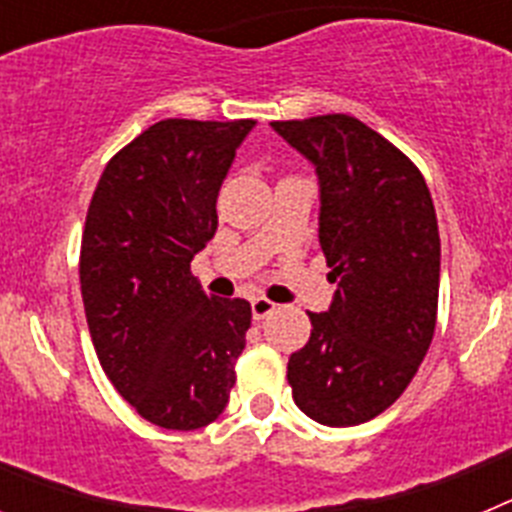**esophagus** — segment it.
<instances>
[{"label":"esophagus","mask_w":512,"mask_h":512,"mask_svg":"<svg viewBox=\"0 0 512 512\" xmlns=\"http://www.w3.org/2000/svg\"><path fill=\"white\" fill-rule=\"evenodd\" d=\"M274 310H277V305H274L271 300H266V297H253L251 300V315L256 323H261L264 318H269Z\"/></svg>","instance_id":"34e87169"}]
</instances>
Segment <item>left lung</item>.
I'll return each instance as SVG.
<instances>
[{"mask_svg":"<svg viewBox=\"0 0 512 512\" xmlns=\"http://www.w3.org/2000/svg\"><path fill=\"white\" fill-rule=\"evenodd\" d=\"M315 166L320 246L336 292L310 312V341L289 356L307 418L346 428L408 390L436 330L441 238L415 164L351 115L271 122Z\"/></svg>","mask_w":512,"mask_h":512,"instance_id":"left-lung-1","label":"left lung"}]
</instances>
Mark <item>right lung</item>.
<instances>
[{
  "label": "right lung",
  "mask_w": 512,
  "mask_h": 512,
  "mask_svg": "<svg viewBox=\"0 0 512 512\" xmlns=\"http://www.w3.org/2000/svg\"><path fill=\"white\" fill-rule=\"evenodd\" d=\"M256 120H161L104 166L81 238V297L104 374L148 423L220 418L251 305L205 295L189 264L217 230V192Z\"/></svg>",
  "instance_id": "right-lung-1"
}]
</instances>
